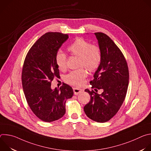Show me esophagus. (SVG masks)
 I'll return each instance as SVG.
<instances>
[{"mask_svg":"<svg viewBox=\"0 0 151 151\" xmlns=\"http://www.w3.org/2000/svg\"><path fill=\"white\" fill-rule=\"evenodd\" d=\"M73 92H74V94L75 95H78V94L82 93L83 91L82 89H80V88H73Z\"/></svg>","mask_w":151,"mask_h":151,"instance_id":"1","label":"esophagus"}]
</instances>
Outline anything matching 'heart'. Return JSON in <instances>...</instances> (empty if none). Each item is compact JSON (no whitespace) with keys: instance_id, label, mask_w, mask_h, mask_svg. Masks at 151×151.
Listing matches in <instances>:
<instances>
[{"instance_id":"heart-1","label":"heart","mask_w":151,"mask_h":151,"mask_svg":"<svg viewBox=\"0 0 151 151\" xmlns=\"http://www.w3.org/2000/svg\"><path fill=\"white\" fill-rule=\"evenodd\" d=\"M69 52L79 57V66L87 68L90 72H94L99 68L101 61V52L100 47L82 38L76 39L68 48ZM55 63L60 71L67 69V57L66 54L58 52L55 55ZM83 67L73 70L68 74L64 80L72 85L81 86L87 76V69Z\"/></svg>"}]
</instances>
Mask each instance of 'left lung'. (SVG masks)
I'll return each mask as SVG.
<instances>
[{"label": "left lung", "instance_id": "obj_1", "mask_svg": "<svg viewBox=\"0 0 151 151\" xmlns=\"http://www.w3.org/2000/svg\"><path fill=\"white\" fill-rule=\"evenodd\" d=\"M101 52L100 65L94 75L90 85L94 91L86 89L91 100L84 112L91 119L105 122L118 112L125 98L128 85L129 72L126 60L114 42L107 35L94 33ZM98 89L104 91L101 94Z\"/></svg>", "mask_w": 151, "mask_h": 151}]
</instances>
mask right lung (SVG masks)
<instances>
[{"instance_id":"right-lung-1","label":"right lung","mask_w":151,"mask_h":151,"mask_svg":"<svg viewBox=\"0 0 151 151\" xmlns=\"http://www.w3.org/2000/svg\"><path fill=\"white\" fill-rule=\"evenodd\" d=\"M69 37L68 34L48 32L30 48L25 58L21 75L23 88L32 111L40 120L52 122L66 113V101L73 95L72 88L64 83L60 89L51 88L60 76L55 55Z\"/></svg>"}]
</instances>
